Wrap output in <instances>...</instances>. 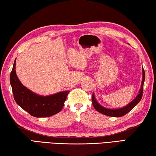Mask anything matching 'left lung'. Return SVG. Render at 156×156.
Returning a JSON list of instances; mask_svg holds the SVG:
<instances>
[{
  "instance_id": "1",
  "label": "left lung",
  "mask_w": 156,
  "mask_h": 156,
  "mask_svg": "<svg viewBox=\"0 0 156 156\" xmlns=\"http://www.w3.org/2000/svg\"><path fill=\"white\" fill-rule=\"evenodd\" d=\"M142 74H143V77H142V85L141 88H140L139 94L134 99L133 101H131V103L128 104L126 106L124 107V108H119V109H108L104 108V107L101 106V105L98 103V101H96L94 96V94H93V107L96 109L97 111L99 112L102 114L105 115L107 116H111V117H122L124 116V115H126L127 113H129V111H131V110L136 106L137 104L139 103L140 101L141 100L143 95V88H144V81L145 80V73L144 68H142Z\"/></svg>"
}]
</instances>
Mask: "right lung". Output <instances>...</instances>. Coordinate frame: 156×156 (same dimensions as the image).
Here are the masks:
<instances>
[{
    "label": "right lung",
    "instance_id": "obj_1",
    "mask_svg": "<svg viewBox=\"0 0 156 156\" xmlns=\"http://www.w3.org/2000/svg\"><path fill=\"white\" fill-rule=\"evenodd\" d=\"M15 60L10 73V83L15 101L18 105L36 117H50L62 110L69 91L60 92L50 96H40L25 88L18 79Z\"/></svg>",
    "mask_w": 156,
    "mask_h": 156
}]
</instances>
